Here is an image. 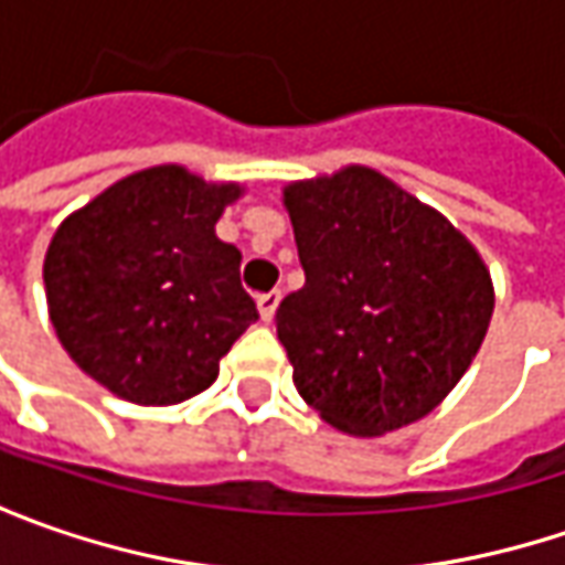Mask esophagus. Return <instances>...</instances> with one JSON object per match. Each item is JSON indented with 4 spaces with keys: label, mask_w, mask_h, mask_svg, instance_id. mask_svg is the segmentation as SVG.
Wrapping results in <instances>:
<instances>
[{
    "label": "esophagus",
    "mask_w": 565,
    "mask_h": 565,
    "mask_svg": "<svg viewBox=\"0 0 565 565\" xmlns=\"http://www.w3.org/2000/svg\"><path fill=\"white\" fill-rule=\"evenodd\" d=\"M279 289H273V292H264L257 295V311H260V317H264V323H270L273 317H276V308H279Z\"/></svg>",
    "instance_id": "1"
}]
</instances>
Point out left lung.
<instances>
[{
	"label": "left lung",
	"mask_w": 565,
	"mask_h": 565,
	"mask_svg": "<svg viewBox=\"0 0 565 565\" xmlns=\"http://www.w3.org/2000/svg\"><path fill=\"white\" fill-rule=\"evenodd\" d=\"M305 286L276 311L301 399L380 437L434 412L478 355L493 282L459 228L367 166L282 191Z\"/></svg>",
	"instance_id": "1"
}]
</instances>
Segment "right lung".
Here are the masks:
<instances>
[{"label": "right lung", "instance_id": "right-lung-1", "mask_svg": "<svg viewBox=\"0 0 565 565\" xmlns=\"http://www.w3.org/2000/svg\"><path fill=\"white\" fill-rule=\"evenodd\" d=\"M242 191L153 166L55 228L43 260L50 320L87 377L138 405H175L216 380L220 359L257 320L242 250L216 238Z\"/></svg>", "mask_w": 565, "mask_h": 565}]
</instances>
